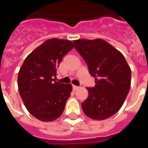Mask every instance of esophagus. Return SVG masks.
Instances as JSON below:
<instances>
[{"instance_id": "esophagus-1", "label": "esophagus", "mask_w": 148, "mask_h": 148, "mask_svg": "<svg viewBox=\"0 0 148 148\" xmlns=\"http://www.w3.org/2000/svg\"><path fill=\"white\" fill-rule=\"evenodd\" d=\"M73 89L74 90H77L79 89V86H73Z\"/></svg>"}]
</instances>
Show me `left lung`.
Listing matches in <instances>:
<instances>
[{
  "label": "left lung",
  "instance_id": "1",
  "mask_svg": "<svg viewBox=\"0 0 148 148\" xmlns=\"http://www.w3.org/2000/svg\"><path fill=\"white\" fill-rule=\"evenodd\" d=\"M73 43L96 83L87 88L89 96L82 103V110L91 119L106 120L124 104L130 90V67L124 55L103 39H77Z\"/></svg>",
  "mask_w": 148,
  "mask_h": 148
}]
</instances>
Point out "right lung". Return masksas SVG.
<instances>
[{"label":"right lung","mask_w":148,"mask_h":148,"mask_svg":"<svg viewBox=\"0 0 148 148\" xmlns=\"http://www.w3.org/2000/svg\"><path fill=\"white\" fill-rule=\"evenodd\" d=\"M74 47L70 40L53 38L25 58L18 74V89L27 111L41 121H53L63 112L72 86L55 82L57 68Z\"/></svg>","instance_id":"obj_1"}]
</instances>
